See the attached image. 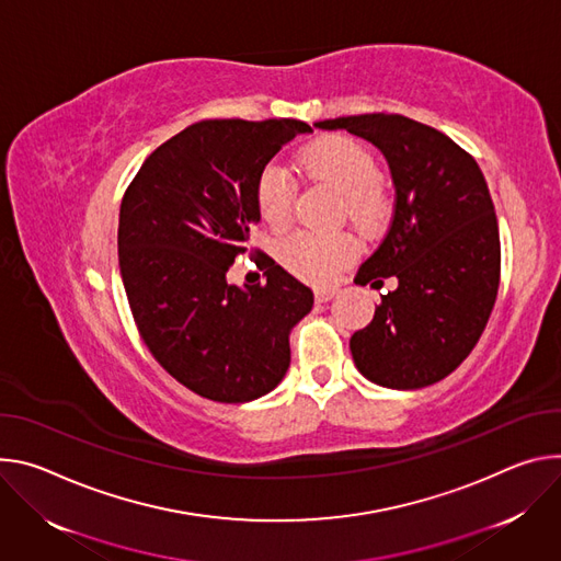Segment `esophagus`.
<instances>
[{
  "label": "esophagus",
  "instance_id": "34e87169",
  "mask_svg": "<svg viewBox=\"0 0 561 561\" xmlns=\"http://www.w3.org/2000/svg\"><path fill=\"white\" fill-rule=\"evenodd\" d=\"M336 294H339L336 287H317V289H314V296H317L319 302H328V300H332Z\"/></svg>",
  "mask_w": 561,
  "mask_h": 561
}]
</instances>
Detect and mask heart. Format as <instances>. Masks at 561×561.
<instances>
[{"instance_id": "b5f03b06", "label": "heart", "mask_w": 561, "mask_h": 561, "mask_svg": "<svg viewBox=\"0 0 561 561\" xmlns=\"http://www.w3.org/2000/svg\"><path fill=\"white\" fill-rule=\"evenodd\" d=\"M302 164L307 173L345 201V216L358 225H375L383 211V198L377 192L381 171L377 160L360 145L347 138H328L305 151ZM296 186L291 175L267 164L256 180V209L263 222L272 229H283L291 220ZM356 254V244L345 233H289L280 247V263L298 278L309 283H325L334 278Z\"/></svg>"}]
</instances>
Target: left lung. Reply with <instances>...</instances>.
<instances>
[{"label": "left lung", "instance_id": "left-lung-1", "mask_svg": "<svg viewBox=\"0 0 561 561\" xmlns=\"http://www.w3.org/2000/svg\"><path fill=\"white\" fill-rule=\"evenodd\" d=\"M317 127L379 147L397 192L392 225L354 283L394 276L399 287L350 339L352 358L383 388L437 383L477 345L500 289V227L483 173L446 134L405 115L365 113Z\"/></svg>", "mask_w": 561, "mask_h": 561}]
</instances>
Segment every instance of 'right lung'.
Instances as JSON below:
<instances>
[{
  "mask_svg": "<svg viewBox=\"0 0 561 561\" xmlns=\"http://www.w3.org/2000/svg\"><path fill=\"white\" fill-rule=\"evenodd\" d=\"M300 119H203L160 145L124 192L117 261L134 321L153 358L192 392L244 403L289 367V330L314 294L261 254L267 283L225 274L249 252L256 180Z\"/></svg>",
  "mask_w": 561,
  "mask_h": 561,
  "instance_id": "obj_1",
  "label": "right lung"
}]
</instances>
